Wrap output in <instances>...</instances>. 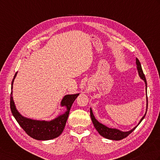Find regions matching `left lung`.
<instances>
[{
  "mask_svg": "<svg viewBox=\"0 0 160 160\" xmlns=\"http://www.w3.org/2000/svg\"><path fill=\"white\" fill-rule=\"evenodd\" d=\"M136 64L137 65V70H138L139 72V75L140 78H142V79L144 81L145 83H146V93H147V82H146V77H145V75L143 73V70H142V66H141V63L139 60L137 58H136ZM147 101H148V97H147ZM146 111H147V109H146ZM145 115L143 116L142 117V119L140 120L139 124L141 123V122L142 121V120L144 118ZM90 115H91V118H92V123L93 124V126H94L95 128L98 131V133L101 134V135L103 137H105L106 139H112V140H121L124 138H126L127 137L129 134L133 132L134 130V129L137 128V126L135 128H134L132 130H131L130 131H128V132H122V131L119 130H117V129H115V128H109L107 126H104V125L99 123V122L97 121L94 116L93 114V112L92 109H90ZM138 124V125H139Z\"/></svg>",
  "mask_w": 160,
  "mask_h": 160,
  "instance_id": "8db88e82",
  "label": "left lung"
}]
</instances>
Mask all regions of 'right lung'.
<instances>
[{"label": "right lung", "mask_w": 160, "mask_h": 160, "mask_svg": "<svg viewBox=\"0 0 160 160\" xmlns=\"http://www.w3.org/2000/svg\"><path fill=\"white\" fill-rule=\"evenodd\" d=\"M17 72L15 73L12 81V92L10 93V109L12 115L17 120L19 126L32 138L37 140H50L59 137L64 129L66 123L68 119L71 108L79 93L73 95H67L62 99L61 104L67 108V112L64 114L59 116L55 119L51 121H36L25 118L18 113L16 109L12 98V84Z\"/></svg>", "instance_id": "obj_1"}]
</instances>
